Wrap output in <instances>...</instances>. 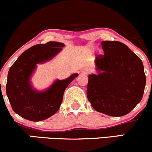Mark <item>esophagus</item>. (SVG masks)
Masks as SVG:
<instances>
[{"instance_id":"1","label":"esophagus","mask_w":152,"mask_h":152,"mask_svg":"<svg viewBox=\"0 0 152 152\" xmlns=\"http://www.w3.org/2000/svg\"><path fill=\"white\" fill-rule=\"evenodd\" d=\"M81 73L84 75H86V74H88L89 73H90V70H88V69H84L83 70L81 71Z\"/></svg>"}]
</instances>
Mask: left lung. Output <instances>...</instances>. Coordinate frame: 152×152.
Masks as SVG:
<instances>
[{
	"label": "left lung",
	"instance_id": "1",
	"mask_svg": "<svg viewBox=\"0 0 152 152\" xmlns=\"http://www.w3.org/2000/svg\"><path fill=\"white\" fill-rule=\"evenodd\" d=\"M101 45L104 55H98L95 60L98 74L88 76V99L98 112L113 117L125 115L143 97V63L120 42L103 41Z\"/></svg>",
	"mask_w": 152,
	"mask_h": 152
}]
</instances>
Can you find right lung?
<instances>
[{
    "label": "right lung",
    "mask_w": 152,
    "mask_h": 152,
    "mask_svg": "<svg viewBox=\"0 0 152 152\" xmlns=\"http://www.w3.org/2000/svg\"><path fill=\"white\" fill-rule=\"evenodd\" d=\"M64 46V44L57 42L34 45L25 51L9 69L6 94L13 111L22 118L41 121L52 116L59 109L64 91L78 74H72L65 80L56 79L43 91L32 88L30 78L37 64L51 60Z\"/></svg>",
    "instance_id": "1"
}]
</instances>
